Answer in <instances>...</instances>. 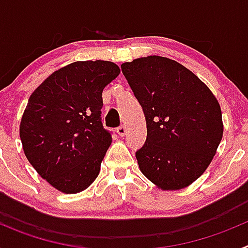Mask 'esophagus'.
<instances>
[{
  "mask_svg": "<svg viewBox=\"0 0 248 248\" xmlns=\"http://www.w3.org/2000/svg\"><path fill=\"white\" fill-rule=\"evenodd\" d=\"M117 133H118V135H119V137H124V135L126 134L125 126H124V125H120L119 128H117Z\"/></svg>",
  "mask_w": 248,
  "mask_h": 248,
  "instance_id": "1",
  "label": "esophagus"
}]
</instances>
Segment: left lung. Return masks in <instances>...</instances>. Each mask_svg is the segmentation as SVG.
Instances as JSON below:
<instances>
[{
	"instance_id": "1",
	"label": "left lung",
	"mask_w": 248,
	"mask_h": 248,
	"mask_svg": "<svg viewBox=\"0 0 248 248\" xmlns=\"http://www.w3.org/2000/svg\"><path fill=\"white\" fill-rule=\"evenodd\" d=\"M146 120V141L138 164L157 189L191 185L205 172L223 134L220 104L191 71L166 57L148 56L122 64Z\"/></svg>"
}]
</instances>
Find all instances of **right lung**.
I'll return each mask as SVG.
<instances>
[{
  "instance_id": "1",
  "label": "right lung",
  "mask_w": 248,
  "mask_h": 248,
  "mask_svg": "<svg viewBox=\"0 0 248 248\" xmlns=\"http://www.w3.org/2000/svg\"><path fill=\"white\" fill-rule=\"evenodd\" d=\"M108 61H78L59 68L28 99L19 138L39 176L63 194L93 184L111 144L100 120L103 89L119 76Z\"/></svg>"
}]
</instances>
